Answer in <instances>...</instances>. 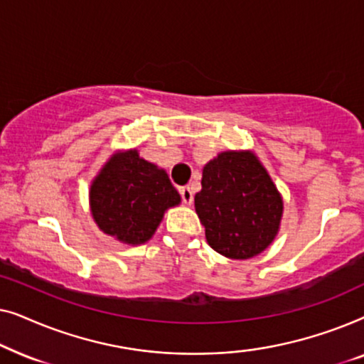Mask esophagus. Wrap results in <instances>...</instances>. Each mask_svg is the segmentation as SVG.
<instances>
[{
    "instance_id": "obj_1",
    "label": "esophagus",
    "mask_w": 364,
    "mask_h": 364,
    "mask_svg": "<svg viewBox=\"0 0 364 364\" xmlns=\"http://www.w3.org/2000/svg\"><path fill=\"white\" fill-rule=\"evenodd\" d=\"M181 197H182V202L186 203V205H191V203L193 202V192L191 191V187H182Z\"/></svg>"
}]
</instances>
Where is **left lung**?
Segmentation results:
<instances>
[{
  "label": "left lung",
  "mask_w": 364,
  "mask_h": 364,
  "mask_svg": "<svg viewBox=\"0 0 364 364\" xmlns=\"http://www.w3.org/2000/svg\"><path fill=\"white\" fill-rule=\"evenodd\" d=\"M196 212L207 243L232 260H247L275 240L283 198L252 151H223L205 164Z\"/></svg>",
  "instance_id": "8db88e82"
}]
</instances>
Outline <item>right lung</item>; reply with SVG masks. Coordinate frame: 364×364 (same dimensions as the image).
Listing matches in <instances>:
<instances>
[{
	"mask_svg": "<svg viewBox=\"0 0 364 364\" xmlns=\"http://www.w3.org/2000/svg\"><path fill=\"white\" fill-rule=\"evenodd\" d=\"M181 203L167 172L139 156L137 149L114 152L89 187V207L99 230L124 245H142L164 213Z\"/></svg>",
	"mask_w": 364,
	"mask_h": 364,
	"instance_id": "right-lung-1",
	"label": "right lung"
}]
</instances>
